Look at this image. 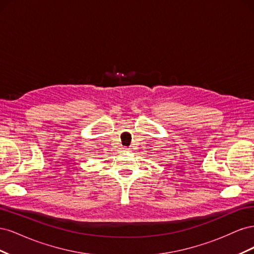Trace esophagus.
<instances>
[{"mask_svg":"<svg viewBox=\"0 0 254 254\" xmlns=\"http://www.w3.org/2000/svg\"><path fill=\"white\" fill-rule=\"evenodd\" d=\"M122 151L123 152H128V151H130V148H128V147H122Z\"/></svg>","mask_w":254,"mask_h":254,"instance_id":"1","label":"esophagus"}]
</instances>
